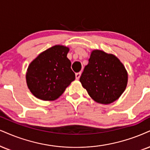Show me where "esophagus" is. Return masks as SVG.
I'll use <instances>...</instances> for the list:
<instances>
[{"label":"esophagus","mask_w":150,"mask_h":150,"mask_svg":"<svg viewBox=\"0 0 150 150\" xmlns=\"http://www.w3.org/2000/svg\"><path fill=\"white\" fill-rule=\"evenodd\" d=\"M81 76V72H79V73L76 74V80H79V79H80Z\"/></svg>","instance_id":"34e87169"}]
</instances>
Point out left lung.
<instances>
[{
  "label": "left lung",
  "mask_w": 150,
  "mask_h": 150,
  "mask_svg": "<svg viewBox=\"0 0 150 150\" xmlns=\"http://www.w3.org/2000/svg\"><path fill=\"white\" fill-rule=\"evenodd\" d=\"M80 82L96 102L109 104L120 98L128 82V74L115 55L93 50Z\"/></svg>",
  "instance_id": "obj_1"
}]
</instances>
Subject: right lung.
<instances>
[{
  "instance_id": "add662e5",
  "label": "right lung",
  "mask_w": 150,
  "mask_h": 150,
  "mask_svg": "<svg viewBox=\"0 0 150 150\" xmlns=\"http://www.w3.org/2000/svg\"><path fill=\"white\" fill-rule=\"evenodd\" d=\"M69 47L55 45L34 59L27 69L26 83L35 97L44 101L60 97L75 79L71 61L67 58Z\"/></svg>"
}]
</instances>
